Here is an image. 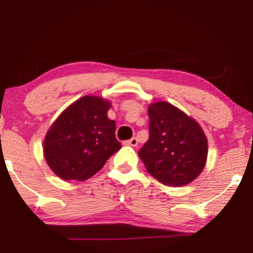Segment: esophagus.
<instances>
[{
	"label": "esophagus",
	"mask_w": 253,
	"mask_h": 253,
	"mask_svg": "<svg viewBox=\"0 0 253 253\" xmlns=\"http://www.w3.org/2000/svg\"><path fill=\"white\" fill-rule=\"evenodd\" d=\"M126 145H129V146L135 147L136 145H138V139H136V138H134V136H133L132 139H129V140H127V141H126Z\"/></svg>",
	"instance_id": "esophagus-1"
}]
</instances>
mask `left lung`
<instances>
[{
    "instance_id": "8db88e82",
    "label": "left lung",
    "mask_w": 253,
    "mask_h": 253,
    "mask_svg": "<svg viewBox=\"0 0 253 253\" xmlns=\"http://www.w3.org/2000/svg\"><path fill=\"white\" fill-rule=\"evenodd\" d=\"M150 136L138 155L158 182L182 187L207 163V136L199 123L167 101L149 106Z\"/></svg>"
}]
</instances>
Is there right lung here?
<instances>
[{
	"instance_id": "right-lung-1",
	"label": "right lung",
	"mask_w": 253,
	"mask_h": 253,
	"mask_svg": "<svg viewBox=\"0 0 253 253\" xmlns=\"http://www.w3.org/2000/svg\"><path fill=\"white\" fill-rule=\"evenodd\" d=\"M110 106L108 100L86 95L51 125L43 139V157L59 178L85 181L121 149L115 138V121L107 117Z\"/></svg>"
}]
</instances>
